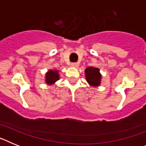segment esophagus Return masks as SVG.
Listing matches in <instances>:
<instances>
[{"instance_id":"esophagus-1","label":"esophagus","mask_w":146,"mask_h":146,"mask_svg":"<svg viewBox=\"0 0 146 146\" xmlns=\"http://www.w3.org/2000/svg\"><path fill=\"white\" fill-rule=\"evenodd\" d=\"M72 66L74 67V68H78V66H79V64H77V63H72Z\"/></svg>"}]
</instances>
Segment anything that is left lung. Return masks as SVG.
<instances>
[{"mask_svg": "<svg viewBox=\"0 0 146 146\" xmlns=\"http://www.w3.org/2000/svg\"><path fill=\"white\" fill-rule=\"evenodd\" d=\"M86 81L90 86L93 87H98L101 84L102 74L99 68L96 67H87L85 70Z\"/></svg>", "mask_w": 146, "mask_h": 146, "instance_id": "1", "label": "left lung"}]
</instances>
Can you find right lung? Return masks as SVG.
<instances>
[{"label": "right lung", "mask_w": 146, "mask_h": 146, "mask_svg": "<svg viewBox=\"0 0 146 146\" xmlns=\"http://www.w3.org/2000/svg\"><path fill=\"white\" fill-rule=\"evenodd\" d=\"M60 79L58 71L56 69H50L45 74V82L47 85H53Z\"/></svg>", "instance_id": "1"}]
</instances>
